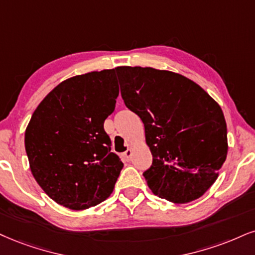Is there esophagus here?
Here are the masks:
<instances>
[{
	"instance_id": "esophagus-1",
	"label": "esophagus",
	"mask_w": 255,
	"mask_h": 255,
	"mask_svg": "<svg viewBox=\"0 0 255 255\" xmlns=\"http://www.w3.org/2000/svg\"><path fill=\"white\" fill-rule=\"evenodd\" d=\"M122 157H123V158L125 159V161H130L131 157H132V150H131V149H128L127 151L122 153Z\"/></svg>"
}]
</instances>
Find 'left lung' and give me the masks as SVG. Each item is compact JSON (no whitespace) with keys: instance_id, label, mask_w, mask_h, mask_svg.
I'll use <instances>...</instances> for the list:
<instances>
[{"instance_id":"left-lung-1","label":"left lung","mask_w":255,"mask_h":255,"mask_svg":"<svg viewBox=\"0 0 255 255\" xmlns=\"http://www.w3.org/2000/svg\"><path fill=\"white\" fill-rule=\"evenodd\" d=\"M122 98L145 128L152 164L144 171L152 193L174 203L212 187L228 151L221 108L183 75L151 67L116 68Z\"/></svg>"}]
</instances>
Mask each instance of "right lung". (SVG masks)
<instances>
[{"label":"right lung","mask_w":255,"mask_h":255,"mask_svg":"<svg viewBox=\"0 0 255 255\" xmlns=\"http://www.w3.org/2000/svg\"><path fill=\"white\" fill-rule=\"evenodd\" d=\"M116 70L75 75L39 104L24 133L30 170L56 203L83 210L106 200L123 163L104 122L115 111Z\"/></svg>","instance_id":"right-lung-1"}]
</instances>
